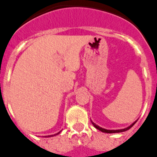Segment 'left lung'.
<instances>
[{
    "label": "left lung",
    "instance_id": "left-lung-1",
    "mask_svg": "<svg viewBox=\"0 0 157 157\" xmlns=\"http://www.w3.org/2000/svg\"><path fill=\"white\" fill-rule=\"evenodd\" d=\"M136 122H137V121H136ZM136 122H134V123H133V124H132V125H130V126L128 127V128H126L119 129V130H107V129L102 128H100V127L97 126V125H96V124H94L93 122H92V124L94 125V128H96L99 129L100 131L103 132H106V133H115V132H125V131H127V130H128L129 128H131L132 127V126H133V125H134L135 123H136Z\"/></svg>",
    "mask_w": 157,
    "mask_h": 157
}]
</instances>
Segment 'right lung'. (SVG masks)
<instances>
[{
  "label": "right lung",
  "mask_w": 157,
  "mask_h": 157,
  "mask_svg": "<svg viewBox=\"0 0 157 157\" xmlns=\"http://www.w3.org/2000/svg\"><path fill=\"white\" fill-rule=\"evenodd\" d=\"M58 133H60V132H58ZM58 133H57V134H56V135H57V134H58ZM48 137H49V136H48Z\"/></svg>",
  "instance_id": "right-lung-1"
}]
</instances>
